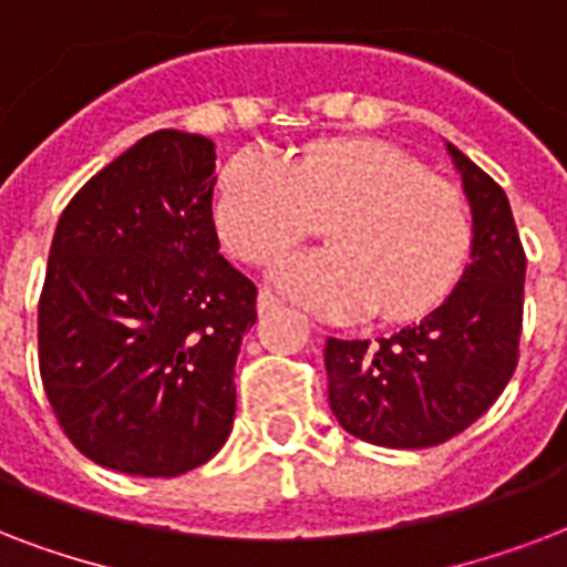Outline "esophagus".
<instances>
[{"label": "esophagus", "instance_id": "34e87169", "mask_svg": "<svg viewBox=\"0 0 567 567\" xmlns=\"http://www.w3.org/2000/svg\"><path fill=\"white\" fill-rule=\"evenodd\" d=\"M279 306V297H276L274 291H267V288H261V293H258V311L265 315V311L276 309Z\"/></svg>", "mask_w": 567, "mask_h": 567}]
</instances>
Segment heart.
Wrapping results in <instances>:
<instances>
[{"label": "heart", "instance_id": "b5f03b06", "mask_svg": "<svg viewBox=\"0 0 567 567\" xmlns=\"http://www.w3.org/2000/svg\"><path fill=\"white\" fill-rule=\"evenodd\" d=\"M315 217H329V249L288 258L276 279L332 318H421L453 291L474 244L462 190L379 141H327L293 162L244 150L223 167L214 223L240 261H274Z\"/></svg>", "mask_w": 567, "mask_h": 567}]
</instances>
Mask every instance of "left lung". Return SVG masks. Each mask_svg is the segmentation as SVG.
Wrapping results in <instances>:
<instances>
[{"mask_svg":"<svg viewBox=\"0 0 567 567\" xmlns=\"http://www.w3.org/2000/svg\"><path fill=\"white\" fill-rule=\"evenodd\" d=\"M474 212L471 265L421 323L385 338H327L329 409L350 435L379 447L444 444L503 394L518 368L524 274L503 188L447 144Z\"/></svg>","mask_w":567,"mask_h":567,"instance_id":"obj_1","label":"left lung"}]
</instances>
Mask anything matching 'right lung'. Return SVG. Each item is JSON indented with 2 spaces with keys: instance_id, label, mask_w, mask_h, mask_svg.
<instances>
[{
  "instance_id": "1",
  "label": "right lung",
  "mask_w": 567,
  "mask_h": 567,
  "mask_svg": "<svg viewBox=\"0 0 567 567\" xmlns=\"http://www.w3.org/2000/svg\"><path fill=\"white\" fill-rule=\"evenodd\" d=\"M214 144L162 128L58 217L38 302L43 391L79 453L179 476L226 444L256 285L220 256Z\"/></svg>"
}]
</instances>
